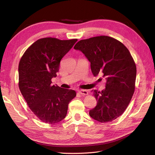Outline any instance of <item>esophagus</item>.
<instances>
[{
  "mask_svg": "<svg viewBox=\"0 0 155 155\" xmlns=\"http://www.w3.org/2000/svg\"><path fill=\"white\" fill-rule=\"evenodd\" d=\"M78 92L82 95H87L88 93L87 90H83V89H81V90H79Z\"/></svg>",
  "mask_w": 155,
  "mask_h": 155,
  "instance_id": "obj_1",
  "label": "esophagus"
}]
</instances>
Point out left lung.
Wrapping results in <instances>:
<instances>
[{"label":"left lung","mask_w":155,"mask_h":155,"mask_svg":"<svg viewBox=\"0 0 155 155\" xmlns=\"http://www.w3.org/2000/svg\"><path fill=\"white\" fill-rule=\"evenodd\" d=\"M74 48L85 55L94 76L101 74L107 81L104 90L94 91L97 105L89 115L101 123L113 121L124 113L134 92L137 67L129 50L109 36L81 40Z\"/></svg>","instance_id":"obj_1"}]
</instances>
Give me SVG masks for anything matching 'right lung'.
I'll list each match as a JSON object with an SVG mask.
<instances>
[{"label": "right lung", "instance_id": "1", "mask_svg": "<svg viewBox=\"0 0 155 155\" xmlns=\"http://www.w3.org/2000/svg\"><path fill=\"white\" fill-rule=\"evenodd\" d=\"M78 39H40L28 48L18 64V87L31 110L43 122L55 124L67 114L70 101L76 96L72 89L51 85L60 61Z\"/></svg>", "mask_w": 155, "mask_h": 155}]
</instances>
